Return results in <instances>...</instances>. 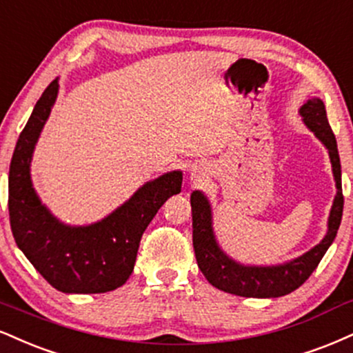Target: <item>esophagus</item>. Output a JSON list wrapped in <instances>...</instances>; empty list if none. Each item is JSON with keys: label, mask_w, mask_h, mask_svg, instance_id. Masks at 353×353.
Here are the masks:
<instances>
[{"label": "esophagus", "mask_w": 353, "mask_h": 353, "mask_svg": "<svg viewBox=\"0 0 353 353\" xmlns=\"http://www.w3.org/2000/svg\"><path fill=\"white\" fill-rule=\"evenodd\" d=\"M199 177H201V171H199L197 168H194V169H192V179L197 181Z\"/></svg>", "instance_id": "obj_1"}]
</instances>
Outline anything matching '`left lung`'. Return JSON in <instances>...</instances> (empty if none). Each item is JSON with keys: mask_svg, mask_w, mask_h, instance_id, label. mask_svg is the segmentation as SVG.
Instances as JSON below:
<instances>
[{"mask_svg": "<svg viewBox=\"0 0 353 353\" xmlns=\"http://www.w3.org/2000/svg\"><path fill=\"white\" fill-rule=\"evenodd\" d=\"M299 113L305 126L327 148L330 163H332L337 195L334 199L329 223H327L329 230L319 245L292 261L276 266L240 265L227 256L219 246L214 228H212L210 203L201 190H194L190 195V207H192V243L195 258L207 281L220 291L243 296V298H279V296L290 294L312 274L337 235L343 210L341 158H339L337 141L327 121L325 107L321 99L305 101Z\"/></svg>", "mask_w": 353, "mask_h": 353, "instance_id": "8db88e82", "label": "left lung"}]
</instances>
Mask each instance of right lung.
<instances>
[{
	"label": "right lung",
	"instance_id": "1",
	"mask_svg": "<svg viewBox=\"0 0 353 353\" xmlns=\"http://www.w3.org/2000/svg\"><path fill=\"white\" fill-rule=\"evenodd\" d=\"M57 79L49 83L21 131L10 165V222L16 245L57 291L97 294L123 286L133 273L143 232L161 205L181 192L182 172L146 182L108 217L87 227L59 222L42 205L31 182V159L57 99Z\"/></svg>",
	"mask_w": 353,
	"mask_h": 353
}]
</instances>
